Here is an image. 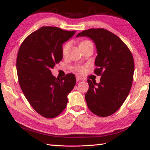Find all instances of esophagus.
<instances>
[{
	"label": "esophagus",
	"mask_w": 150,
	"mask_h": 150,
	"mask_svg": "<svg viewBox=\"0 0 150 150\" xmlns=\"http://www.w3.org/2000/svg\"><path fill=\"white\" fill-rule=\"evenodd\" d=\"M76 80H77V81H81V80H83V78H81L80 77H78V76H77V77H76Z\"/></svg>",
	"instance_id": "obj_1"
}]
</instances>
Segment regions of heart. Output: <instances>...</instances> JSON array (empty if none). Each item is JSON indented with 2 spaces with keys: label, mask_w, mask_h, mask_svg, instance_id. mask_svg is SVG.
<instances>
[{
  "label": "heart",
  "mask_w": 150,
  "mask_h": 150,
  "mask_svg": "<svg viewBox=\"0 0 150 150\" xmlns=\"http://www.w3.org/2000/svg\"><path fill=\"white\" fill-rule=\"evenodd\" d=\"M89 43H91V42H89V41H83V42H81L80 43L79 46H81V45H83L87 44H89ZM69 43H67V44H66L63 45V47L62 48V54H63V55H65L66 54H67L68 50H69ZM77 70L79 72H82L84 70V68H83V67H77Z\"/></svg>",
  "instance_id": "heart-1"
}]
</instances>
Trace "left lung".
Segmentation results:
<instances>
[{
	"instance_id": "1",
	"label": "left lung",
	"mask_w": 150,
	"mask_h": 150,
	"mask_svg": "<svg viewBox=\"0 0 150 150\" xmlns=\"http://www.w3.org/2000/svg\"><path fill=\"white\" fill-rule=\"evenodd\" d=\"M76 37H87L95 43L97 52L95 70L101 75L100 83L88 79L85 100L89 110L101 117L116 112L125 101L132 85L134 59L130 50L119 38L108 30L98 28L81 32Z\"/></svg>"
}]
</instances>
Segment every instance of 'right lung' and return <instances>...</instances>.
I'll return each instance as SVG.
<instances>
[{"label":"right lung","instance_id":"right-lung-1","mask_svg":"<svg viewBox=\"0 0 150 150\" xmlns=\"http://www.w3.org/2000/svg\"><path fill=\"white\" fill-rule=\"evenodd\" d=\"M75 33L57 27H42L30 34L18 50L20 86L33 108L45 118H55L62 112L76 83L74 74L59 79L51 71L62 59L63 44Z\"/></svg>","mask_w":150,"mask_h":150}]
</instances>
